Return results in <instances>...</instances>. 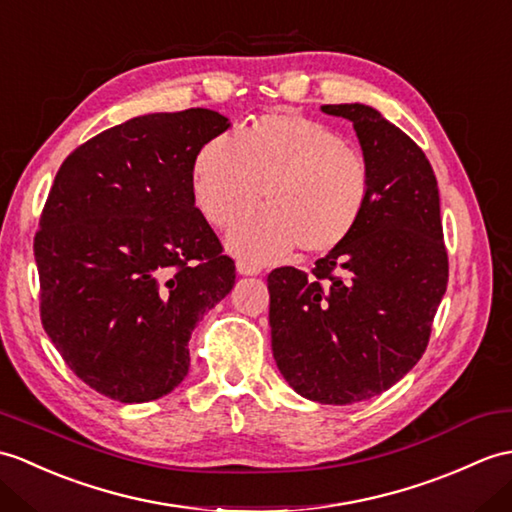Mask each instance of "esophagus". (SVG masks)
Segmentation results:
<instances>
[{
    "label": "esophagus",
    "instance_id": "esophagus-1",
    "mask_svg": "<svg viewBox=\"0 0 512 512\" xmlns=\"http://www.w3.org/2000/svg\"><path fill=\"white\" fill-rule=\"evenodd\" d=\"M237 272H240L242 277H257L259 275V268L257 266H253V264H246V261H237Z\"/></svg>",
    "mask_w": 512,
    "mask_h": 512
}]
</instances>
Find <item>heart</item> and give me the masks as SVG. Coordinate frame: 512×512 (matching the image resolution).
Returning a JSON list of instances; mask_svg holds the SVG:
<instances>
[{
    "mask_svg": "<svg viewBox=\"0 0 512 512\" xmlns=\"http://www.w3.org/2000/svg\"><path fill=\"white\" fill-rule=\"evenodd\" d=\"M192 194L198 211L227 231L259 207L227 240L229 251L270 264L294 251L325 255L358 229L371 174L336 130L299 113H270L244 130L222 133L196 154Z\"/></svg>",
    "mask_w": 512,
    "mask_h": 512,
    "instance_id": "b5f03b06",
    "label": "heart"
}]
</instances>
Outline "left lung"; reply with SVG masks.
<instances>
[{
	"label": "left lung",
	"mask_w": 512,
	"mask_h": 512,
	"mask_svg": "<svg viewBox=\"0 0 512 512\" xmlns=\"http://www.w3.org/2000/svg\"><path fill=\"white\" fill-rule=\"evenodd\" d=\"M358 135L371 196L358 229L314 277L268 275L272 355L301 397L349 406L395 386L421 360L447 290L441 198L423 150L373 106L325 104Z\"/></svg>",
	"instance_id": "1"
}]
</instances>
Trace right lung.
Returning a JSON list of instances; mask_svg holds the SVG:
<instances>
[{
    "instance_id": "add662e5",
    "label": "right lung",
    "mask_w": 512,
    "mask_h": 512,
    "mask_svg": "<svg viewBox=\"0 0 512 512\" xmlns=\"http://www.w3.org/2000/svg\"><path fill=\"white\" fill-rule=\"evenodd\" d=\"M227 128L209 109L139 115L76 148L54 178L34 237L41 323L104 397L172 392L198 320L233 288V259L192 194L198 150Z\"/></svg>"
}]
</instances>
